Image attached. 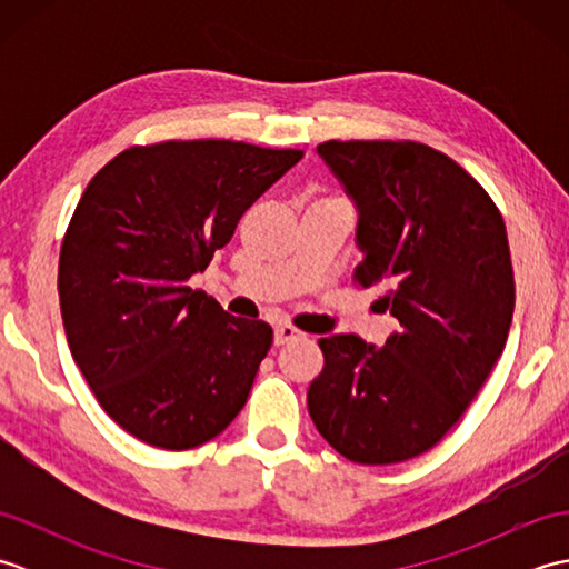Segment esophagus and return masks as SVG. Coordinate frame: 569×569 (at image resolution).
Wrapping results in <instances>:
<instances>
[{
	"mask_svg": "<svg viewBox=\"0 0 569 569\" xmlns=\"http://www.w3.org/2000/svg\"><path fill=\"white\" fill-rule=\"evenodd\" d=\"M300 337H306L300 330H296L293 325H278L276 332H273V342L276 345H288L293 340H300Z\"/></svg>",
	"mask_w": 569,
	"mask_h": 569,
	"instance_id": "34e87169",
	"label": "esophagus"
}]
</instances>
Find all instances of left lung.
Returning a JSON list of instances; mask_svg holds the SVG:
<instances>
[{"instance_id":"left-lung-1","label":"left lung","mask_w":569,"mask_h":569,"mask_svg":"<svg viewBox=\"0 0 569 569\" xmlns=\"http://www.w3.org/2000/svg\"><path fill=\"white\" fill-rule=\"evenodd\" d=\"M318 153L359 208L365 259L401 322L383 347L359 335L318 340L308 389L318 432L357 465H396L438 445L501 357L516 283L503 217L450 156L420 141H325Z\"/></svg>"}]
</instances>
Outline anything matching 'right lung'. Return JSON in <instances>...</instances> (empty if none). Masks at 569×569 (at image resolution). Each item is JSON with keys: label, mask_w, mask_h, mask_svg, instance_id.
Returning a JSON list of instances; mask_svg holds the SVG:
<instances>
[{"label": "right lung", "mask_w": 569, "mask_h": 569, "mask_svg": "<svg viewBox=\"0 0 569 569\" xmlns=\"http://www.w3.org/2000/svg\"><path fill=\"white\" fill-rule=\"evenodd\" d=\"M300 149L192 139L129 147L84 188L58 261L70 355L104 413L141 442L190 450L247 403L273 345L188 278Z\"/></svg>", "instance_id": "1"}]
</instances>
